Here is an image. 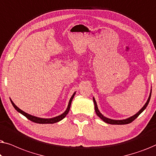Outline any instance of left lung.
Segmentation results:
<instances>
[{"label": "left lung", "mask_w": 156, "mask_h": 156, "mask_svg": "<svg viewBox=\"0 0 156 156\" xmlns=\"http://www.w3.org/2000/svg\"><path fill=\"white\" fill-rule=\"evenodd\" d=\"M151 91H152V89H151V92H150V94H149V97L148 98V100H147L146 103L144 104V106H143V107L140 108V109L138 111V112L136 113V114H134L133 116H132L131 117H129V118H127V119H121V120H115V119H108L107 117L104 116L103 114H101V112H99V108H98V106H97V101H96V100L94 99V97H93V101H94V108H95V112H96V114L99 117L100 119H101L102 121H104V122L106 123H109V124H114V125H123V124H128V123H131L132 121L135 120V119L137 118V117L139 116V115L141 114V113L144 112V111L146 109V108L147 107V106H148V104L149 103V101H150V99H151Z\"/></svg>", "instance_id": "obj_1"}]
</instances>
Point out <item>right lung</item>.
Instances as JSON below:
<instances>
[{
  "label": "right lung",
  "mask_w": 156,
  "mask_h": 156,
  "mask_svg": "<svg viewBox=\"0 0 156 156\" xmlns=\"http://www.w3.org/2000/svg\"><path fill=\"white\" fill-rule=\"evenodd\" d=\"M75 94H76V91H75V92H74V94H72L71 98H70L69 103H68V105H67V108H66V110L62 113V114L59 115V116H57L53 117V118H49V119L40 118V117H37V116H33V115H31V114H27V113L23 112V110H21L20 108H19L18 106H17L16 104L13 103V101H12L11 99H10V101H11V104H12V106H13V107L16 108V110L17 111V112L20 113L21 114H23V116H25L27 119H28L29 120L33 121V122H35V123H42V124H44V123H55L59 122V121H60L61 120H62V119L65 118L66 116H67L68 112H69V111L70 109V106H71L72 99H74Z\"/></svg>",
  "instance_id": "add662e5"
}]
</instances>
